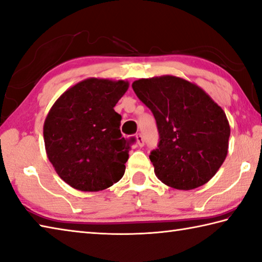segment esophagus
<instances>
[{"mask_svg": "<svg viewBox=\"0 0 262 262\" xmlns=\"http://www.w3.org/2000/svg\"><path fill=\"white\" fill-rule=\"evenodd\" d=\"M136 140H137V144L140 145L141 147H143L145 145V141H144V137H143V135L141 134V133H138V134L136 135Z\"/></svg>", "mask_w": 262, "mask_h": 262, "instance_id": "obj_1", "label": "esophagus"}]
</instances>
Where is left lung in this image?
<instances>
[{"mask_svg": "<svg viewBox=\"0 0 262 262\" xmlns=\"http://www.w3.org/2000/svg\"><path fill=\"white\" fill-rule=\"evenodd\" d=\"M135 94L155 116L157 177L177 189L204 185L227 156L230 128L224 110L199 86L173 76L138 79Z\"/></svg>", "mask_w": 262, "mask_h": 262, "instance_id": "obj_1", "label": "left lung"}]
</instances>
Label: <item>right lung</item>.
I'll return each instance as SVG.
<instances>
[{
  "label": "right lung",
  "instance_id": "add662e5",
  "mask_svg": "<svg viewBox=\"0 0 262 262\" xmlns=\"http://www.w3.org/2000/svg\"><path fill=\"white\" fill-rule=\"evenodd\" d=\"M128 90L124 80L90 78L61 95L44 122L50 162L61 179L84 192L102 191L125 173L132 140L121 137L114 110Z\"/></svg>",
  "mask_w": 262,
  "mask_h": 262
}]
</instances>
